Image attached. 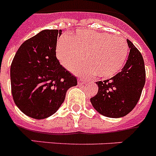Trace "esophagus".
<instances>
[{
	"mask_svg": "<svg viewBox=\"0 0 156 156\" xmlns=\"http://www.w3.org/2000/svg\"><path fill=\"white\" fill-rule=\"evenodd\" d=\"M78 83H79V84H82V83H85V82H87L86 79L81 78V77H78Z\"/></svg>",
	"mask_w": 156,
	"mask_h": 156,
	"instance_id": "esophagus-1",
	"label": "esophagus"
}]
</instances>
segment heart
<instances>
[{"mask_svg": "<svg viewBox=\"0 0 156 156\" xmlns=\"http://www.w3.org/2000/svg\"><path fill=\"white\" fill-rule=\"evenodd\" d=\"M81 75L95 74L102 78L115 77L123 68L128 45L122 37L94 30H78L73 35L62 37L57 42L56 57L61 65Z\"/></svg>", "mask_w": 156, "mask_h": 156, "instance_id": "obj_1", "label": "heart"}]
</instances>
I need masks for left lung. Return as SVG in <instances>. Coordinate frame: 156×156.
Listing matches in <instances>:
<instances>
[{
  "label": "left lung",
  "instance_id": "obj_1",
  "mask_svg": "<svg viewBox=\"0 0 156 156\" xmlns=\"http://www.w3.org/2000/svg\"><path fill=\"white\" fill-rule=\"evenodd\" d=\"M130 53L122 70L110 79L96 83L98 91L90 98L93 107L109 118L123 117L137 104L145 85L146 71L141 53L126 40Z\"/></svg>",
  "mask_w": 156,
  "mask_h": 156
}]
</instances>
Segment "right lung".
I'll list each match as a JSON object with an SVG mask.
<instances>
[{
  "label": "right lung",
  "mask_w": 156,
  "mask_h": 156,
  "mask_svg": "<svg viewBox=\"0 0 156 156\" xmlns=\"http://www.w3.org/2000/svg\"><path fill=\"white\" fill-rule=\"evenodd\" d=\"M62 30H45L28 39L17 49L10 67L11 90L15 104L36 119L51 116L77 78L57 59L58 36Z\"/></svg>",
  "instance_id": "add662e5"
}]
</instances>
